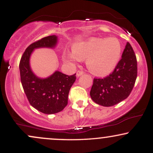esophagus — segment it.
I'll use <instances>...</instances> for the list:
<instances>
[{
  "label": "esophagus",
  "instance_id": "obj_1",
  "mask_svg": "<svg viewBox=\"0 0 153 153\" xmlns=\"http://www.w3.org/2000/svg\"><path fill=\"white\" fill-rule=\"evenodd\" d=\"M82 74H83V71H77V73H76V76L77 77H79V76H80V75H82Z\"/></svg>",
  "mask_w": 153,
  "mask_h": 153
}]
</instances>
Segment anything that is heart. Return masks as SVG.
<instances>
[{"label": "heart", "instance_id": "1", "mask_svg": "<svg viewBox=\"0 0 153 153\" xmlns=\"http://www.w3.org/2000/svg\"><path fill=\"white\" fill-rule=\"evenodd\" d=\"M122 45L116 38H91L73 47V53L65 52L66 60L74 62L86 59V66L91 72L98 75L111 73L120 59Z\"/></svg>", "mask_w": 153, "mask_h": 153}]
</instances>
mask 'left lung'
Returning <instances> with one entry per match:
<instances>
[{
    "label": "left lung",
    "mask_w": 153,
    "mask_h": 153,
    "mask_svg": "<svg viewBox=\"0 0 153 153\" xmlns=\"http://www.w3.org/2000/svg\"><path fill=\"white\" fill-rule=\"evenodd\" d=\"M137 76V62L132 47L126 45L122 58L112 73L103 78L94 79L91 97L103 106H112L131 94Z\"/></svg>",
    "instance_id": "8db88e82"
}]
</instances>
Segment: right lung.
<instances>
[{
    "mask_svg": "<svg viewBox=\"0 0 153 153\" xmlns=\"http://www.w3.org/2000/svg\"><path fill=\"white\" fill-rule=\"evenodd\" d=\"M57 36L44 37L31 44L23 54L19 63L21 82L28 101L36 110L47 114L58 113L68 105L70 89L76 80L75 74L67 75L56 71L47 78H39L31 71L29 57L39 47H54Z\"/></svg>",
    "mask_w": 153,
    "mask_h": 153,
    "instance_id": "1",
    "label": "right lung"
}]
</instances>
